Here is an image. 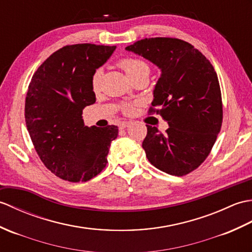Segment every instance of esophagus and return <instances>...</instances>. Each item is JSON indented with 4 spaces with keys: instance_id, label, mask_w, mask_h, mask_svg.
<instances>
[{
    "instance_id": "34e87169",
    "label": "esophagus",
    "mask_w": 252,
    "mask_h": 252,
    "mask_svg": "<svg viewBox=\"0 0 252 252\" xmlns=\"http://www.w3.org/2000/svg\"><path fill=\"white\" fill-rule=\"evenodd\" d=\"M128 126H129V123L123 122V123H121V125H120V129H125V128L128 127Z\"/></svg>"
}]
</instances>
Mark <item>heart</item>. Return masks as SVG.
I'll return each mask as SVG.
<instances>
[{
    "label": "heart",
    "instance_id": "1",
    "mask_svg": "<svg viewBox=\"0 0 252 252\" xmlns=\"http://www.w3.org/2000/svg\"><path fill=\"white\" fill-rule=\"evenodd\" d=\"M120 65L122 66V69L125 71V73L127 74L128 77H129V79L140 73H143V72H149V65L145 63L143 60L136 59V58L123 59L120 63ZM99 84H100V71H97L92 79V86L94 92H97L99 89ZM123 110H124L125 113H131L133 111V105L125 104L124 107H123Z\"/></svg>",
    "mask_w": 252,
    "mask_h": 252
}]
</instances>
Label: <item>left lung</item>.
Here are the masks:
<instances>
[{"label": "left lung", "mask_w": 252, "mask_h": 252, "mask_svg": "<svg viewBox=\"0 0 252 252\" xmlns=\"http://www.w3.org/2000/svg\"><path fill=\"white\" fill-rule=\"evenodd\" d=\"M126 50L160 70L152 105L159 108L156 113L169 128L163 135L147 125L142 142L147 158L169 175H188L209 155L221 129V91L214 66L198 49L179 38H143Z\"/></svg>", "instance_id": "left-lung-1"}]
</instances>
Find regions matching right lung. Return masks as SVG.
<instances>
[{"mask_svg":"<svg viewBox=\"0 0 252 252\" xmlns=\"http://www.w3.org/2000/svg\"><path fill=\"white\" fill-rule=\"evenodd\" d=\"M116 46L76 44L60 48L32 76L27 93V129L43 164L70 182H85L108 163L117 126H85L83 110L96 102L92 79Z\"/></svg>","mask_w":252,"mask_h":252,"instance_id":"obj_1","label":"right lung"}]
</instances>
